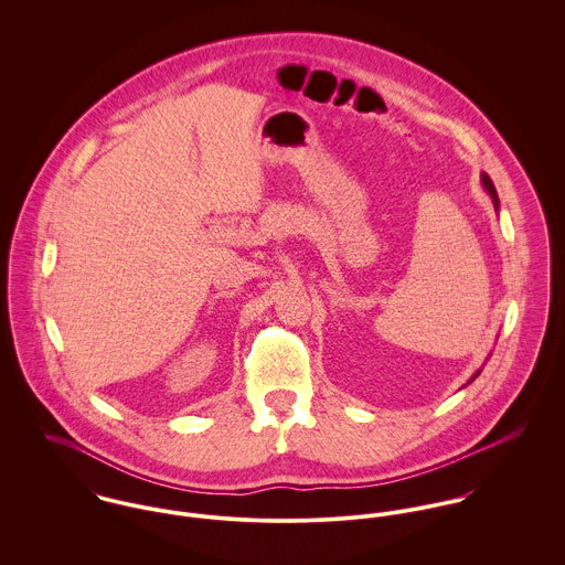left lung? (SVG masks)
Listing matches in <instances>:
<instances>
[{
    "mask_svg": "<svg viewBox=\"0 0 565 565\" xmlns=\"http://www.w3.org/2000/svg\"><path fill=\"white\" fill-rule=\"evenodd\" d=\"M483 184H484V189H487V191H489V195H491V200H493V206H495V209H498V195H495V186H493V182H491V178H489V175H487V173H483ZM477 376H479V372H477V374H475V379H477Z\"/></svg>",
    "mask_w": 565,
    "mask_h": 565,
    "instance_id": "left-lung-1",
    "label": "left lung"
}]
</instances>
